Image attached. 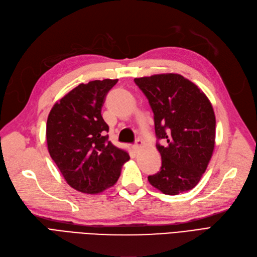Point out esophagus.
<instances>
[{"mask_svg": "<svg viewBox=\"0 0 257 257\" xmlns=\"http://www.w3.org/2000/svg\"><path fill=\"white\" fill-rule=\"evenodd\" d=\"M143 145H144V141L140 140V139H137V140L135 141V145L133 146V149H134L135 152H138L139 150L141 149V147H143Z\"/></svg>", "mask_w": 257, "mask_h": 257, "instance_id": "1", "label": "esophagus"}]
</instances>
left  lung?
Here are the masks:
<instances>
[{"mask_svg": "<svg viewBox=\"0 0 257 257\" xmlns=\"http://www.w3.org/2000/svg\"><path fill=\"white\" fill-rule=\"evenodd\" d=\"M154 113L161 171L148 176L153 187L176 196L191 190L205 172L215 148L216 118L205 93L181 74L134 79Z\"/></svg>", "mask_w": 257, "mask_h": 257, "instance_id": "8db88e82", "label": "left lung"}]
</instances>
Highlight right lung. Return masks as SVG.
I'll list each match as a JSON object with an SVG mask.
<instances>
[{
  "label": "right lung",
  "instance_id": "right-lung-1",
  "mask_svg": "<svg viewBox=\"0 0 257 257\" xmlns=\"http://www.w3.org/2000/svg\"><path fill=\"white\" fill-rule=\"evenodd\" d=\"M118 79L79 84L53 106L47 121L49 153L66 182L84 193H100L117 183L130 159L105 135L101 110Z\"/></svg>",
  "mask_w": 257,
  "mask_h": 257
}]
</instances>
